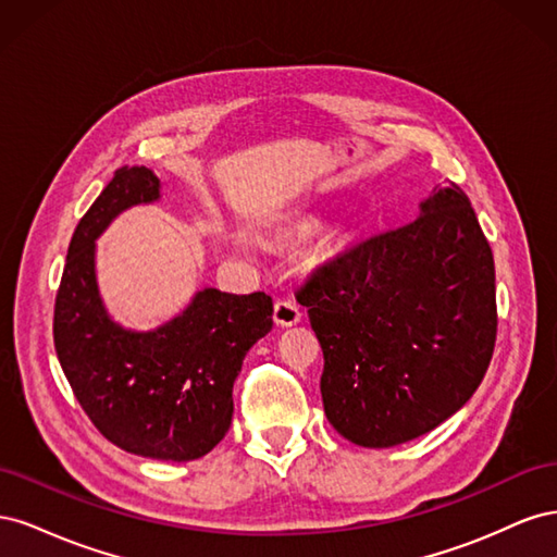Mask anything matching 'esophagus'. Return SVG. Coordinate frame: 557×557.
Listing matches in <instances>:
<instances>
[{"mask_svg": "<svg viewBox=\"0 0 557 557\" xmlns=\"http://www.w3.org/2000/svg\"><path fill=\"white\" fill-rule=\"evenodd\" d=\"M301 320V307L295 299H278L274 305V323L281 327H293Z\"/></svg>", "mask_w": 557, "mask_h": 557, "instance_id": "1", "label": "esophagus"}]
</instances>
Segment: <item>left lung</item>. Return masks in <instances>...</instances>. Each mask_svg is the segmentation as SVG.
I'll return each mask as SVG.
<instances>
[{"label":"left lung","mask_w":557,"mask_h":557,"mask_svg":"<svg viewBox=\"0 0 557 557\" xmlns=\"http://www.w3.org/2000/svg\"><path fill=\"white\" fill-rule=\"evenodd\" d=\"M323 348L325 416L348 442L428 434L481 385L497 336L495 260L460 185L416 221L318 267L297 290Z\"/></svg>","instance_id":"obj_1"}]
</instances>
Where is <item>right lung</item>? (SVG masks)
<instances>
[{"mask_svg": "<svg viewBox=\"0 0 557 557\" xmlns=\"http://www.w3.org/2000/svg\"><path fill=\"white\" fill-rule=\"evenodd\" d=\"M160 199V178L123 166L81 218L55 297L53 339L72 391L111 444L153 460L207 455L232 425L234 379L250 346L272 330L264 293L199 290L156 330H125L107 313L95 239L117 213Z\"/></svg>", "mask_w": 557, "mask_h": 557, "instance_id": "add662e5", "label": "right lung"}]
</instances>
